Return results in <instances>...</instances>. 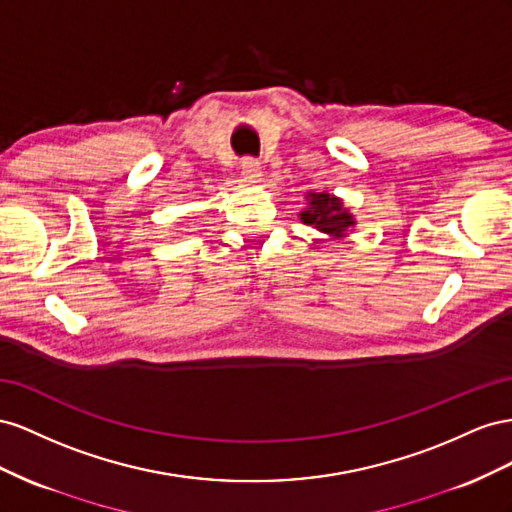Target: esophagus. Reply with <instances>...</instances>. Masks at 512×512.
Listing matches in <instances>:
<instances>
[{
    "mask_svg": "<svg viewBox=\"0 0 512 512\" xmlns=\"http://www.w3.org/2000/svg\"><path fill=\"white\" fill-rule=\"evenodd\" d=\"M242 178L248 182H257L261 178V163L255 158L242 160Z\"/></svg>",
    "mask_w": 512,
    "mask_h": 512,
    "instance_id": "esophagus-1",
    "label": "esophagus"
}]
</instances>
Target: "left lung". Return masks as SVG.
<instances>
[{
    "label": "left lung",
    "instance_id": "8db88e82",
    "mask_svg": "<svg viewBox=\"0 0 512 512\" xmlns=\"http://www.w3.org/2000/svg\"><path fill=\"white\" fill-rule=\"evenodd\" d=\"M306 206L300 214L302 223L313 225L317 231L328 233L332 238H343L356 225L354 216L343 208V201L330 193H306Z\"/></svg>",
    "mask_w": 512,
    "mask_h": 512
}]
</instances>
